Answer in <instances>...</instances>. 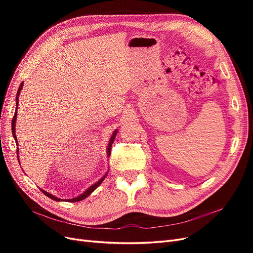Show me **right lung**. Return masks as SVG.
Here are the masks:
<instances>
[{"instance_id":"add662e5","label":"right lung","mask_w":253,"mask_h":253,"mask_svg":"<svg viewBox=\"0 0 253 253\" xmlns=\"http://www.w3.org/2000/svg\"><path fill=\"white\" fill-rule=\"evenodd\" d=\"M22 86H23V82L20 84V86H19V89H18V93H17V97H16V102H17V105H16V112H14V115H13V118H12V122H11V128H12V135H13V137H14V140H16V142H17V144H18V141H17V136H16V120H17V110H18V103H19V95H20V91H21V89H22ZM116 134H117V129L116 131H114V133H113V135H112V137H111V139H110V142H109V145H108V156H110L111 155V148H112V143L114 142V139H115V137H116ZM17 153L19 154V149H17ZM19 160V159H18ZM106 175H108V173H106L102 178H100L99 179L97 182H95L93 186H90L85 192H83L81 195H79V196H77V197H74V198H71V200H60V198H58V197H56V196H53L52 194H50V193H48V192H46V191H44V190H42L41 189V191L42 192L46 195L47 197H49V198H51V200H53V201H57V202H60V201H67V202H72V203H75V202H80V201H82V200H84V198H86L91 192H93V191L95 190V189H97L99 186L101 185V182L104 180V178L106 177Z\"/></svg>"}]
</instances>
